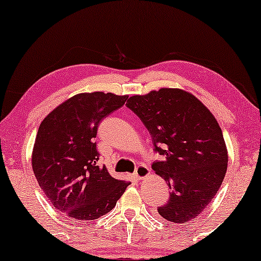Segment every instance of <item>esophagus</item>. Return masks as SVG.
<instances>
[{
	"label": "esophagus",
	"instance_id": "34e87169",
	"mask_svg": "<svg viewBox=\"0 0 261 261\" xmlns=\"http://www.w3.org/2000/svg\"><path fill=\"white\" fill-rule=\"evenodd\" d=\"M149 174H151V170H149L147 166L140 165V166H138L137 170H135L134 177L137 178V179H144V178L149 176Z\"/></svg>",
	"mask_w": 261,
	"mask_h": 261
}]
</instances>
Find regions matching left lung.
Returning a JSON list of instances; mask_svg holds the SVG:
<instances>
[{
    "mask_svg": "<svg viewBox=\"0 0 261 261\" xmlns=\"http://www.w3.org/2000/svg\"><path fill=\"white\" fill-rule=\"evenodd\" d=\"M163 156L152 169L165 179L170 197L159 215L174 223L197 217L215 197L228 165L222 130L212 112L190 92L162 88L128 98Z\"/></svg>",
    "mask_w": 261,
    "mask_h": 261,
    "instance_id": "1",
    "label": "left lung"
}]
</instances>
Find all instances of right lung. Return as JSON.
Instances as JSON below:
<instances>
[{"label":"right lung","mask_w":261,"mask_h":261,"mask_svg":"<svg viewBox=\"0 0 261 261\" xmlns=\"http://www.w3.org/2000/svg\"><path fill=\"white\" fill-rule=\"evenodd\" d=\"M127 98L112 92H82L42 120L32 167L39 187L58 212L81 221L96 220L115 206L130 184L98 165L95 142L99 122Z\"/></svg>","instance_id":"1"}]
</instances>
